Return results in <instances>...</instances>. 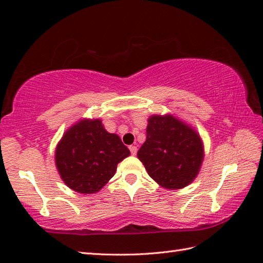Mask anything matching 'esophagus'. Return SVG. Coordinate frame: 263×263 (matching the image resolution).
Returning <instances> with one entry per match:
<instances>
[{
    "label": "esophagus",
    "mask_w": 263,
    "mask_h": 263,
    "mask_svg": "<svg viewBox=\"0 0 263 263\" xmlns=\"http://www.w3.org/2000/svg\"><path fill=\"white\" fill-rule=\"evenodd\" d=\"M128 148H130V152H131L132 155H136V154H137V151H138V149H137V146H133V145H132V146H130V147H128Z\"/></svg>",
    "instance_id": "obj_1"
}]
</instances>
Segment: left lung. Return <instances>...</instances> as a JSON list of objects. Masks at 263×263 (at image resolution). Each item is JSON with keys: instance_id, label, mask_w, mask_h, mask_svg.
Here are the masks:
<instances>
[{"instance_id": "1", "label": "left lung", "mask_w": 263, "mask_h": 263, "mask_svg": "<svg viewBox=\"0 0 263 263\" xmlns=\"http://www.w3.org/2000/svg\"><path fill=\"white\" fill-rule=\"evenodd\" d=\"M146 132L138 159L148 175L164 189L189 185L198 175L204 159L203 141L197 131L167 114L151 116Z\"/></svg>"}]
</instances>
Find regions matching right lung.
<instances>
[{"label":"right lung","mask_w":263,"mask_h":263,"mask_svg":"<svg viewBox=\"0 0 263 263\" xmlns=\"http://www.w3.org/2000/svg\"><path fill=\"white\" fill-rule=\"evenodd\" d=\"M128 155L119 136L106 131L101 119L83 118L64 133L54 159L65 184L86 195L103 188Z\"/></svg>","instance_id":"obj_1"}]
</instances>
